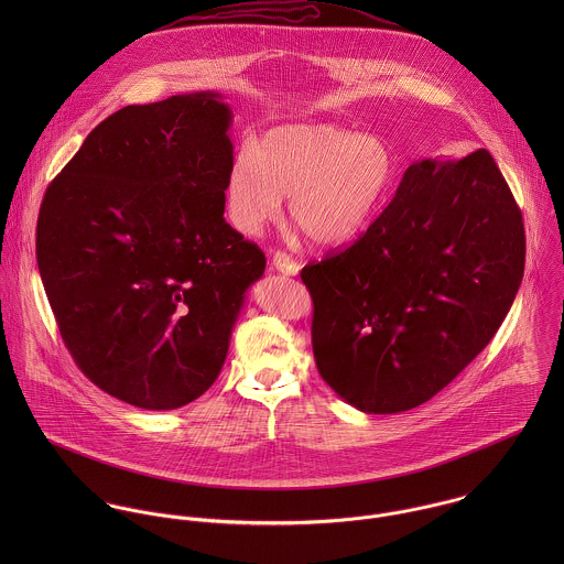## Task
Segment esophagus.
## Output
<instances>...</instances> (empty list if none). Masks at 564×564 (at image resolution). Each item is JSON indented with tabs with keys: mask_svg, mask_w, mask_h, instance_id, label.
I'll use <instances>...</instances> for the list:
<instances>
[{
	"mask_svg": "<svg viewBox=\"0 0 564 564\" xmlns=\"http://www.w3.org/2000/svg\"><path fill=\"white\" fill-rule=\"evenodd\" d=\"M273 267L284 273V275H297L300 273V262L293 260L289 253L284 251H275L273 253Z\"/></svg>",
	"mask_w": 564,
	"mask_h": 564,
	"instance_id": "esophagus-1",
	"label": "esophagus"
}]
</instances>
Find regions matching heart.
<instances>
[{
	"instance_id": "obj_1",
	"label": "heart",
	"mask_w": 564,
	"mask_h": 564,
	"mask_svg": "<svg viewBox=\"0 0 564 564\" xmlns=\"http://www.w3.org/2000/svg\"><path fill=\"white\" fill-rule=\"evenodd\" d=\"M400 177V154L382 134L334 123L282 126L262 134L226 177L230 224L247 237L275 221L282 197L291 221L319 245L356 239Z\"/></svg>"
}]
</instances>
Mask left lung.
Here are the masks:
<instances>
[{"label":"left lung","instance_id":"1","mask_svg":"<svg viewBox=\"0 0 564 564\" xmlns=\"http://www.w3.org/2000/svg\"><path fill=\"white\" fill-rule=\"evenodd\" d=\"M523 267V217L486 150L412 162L365 235L302 269L323 380L369 414L432 400L490 343Z\"/></svg>","mask_w":564,"mask_h":564}]
</instances>
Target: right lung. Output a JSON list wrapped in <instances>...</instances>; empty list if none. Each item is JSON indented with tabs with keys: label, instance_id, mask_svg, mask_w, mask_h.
<instances>
[{
	"label": "right lung",
	"instance_id": "1",
	"mask_svg": "<svg viewBox=\"0 0 564 564\" xmlns=\"http://www.w3.org/2000/svg\"><path fill=\"white\" fill-rule=\"evenodd\" d=\"M219 93L104 119L52 180L36 262L61 336L104 393L173 410L217 380L264 253L224 219L235 162Z\"/></svg>",
	"mask_w": 564,
	"mask_h": 564
}]
</instances>
